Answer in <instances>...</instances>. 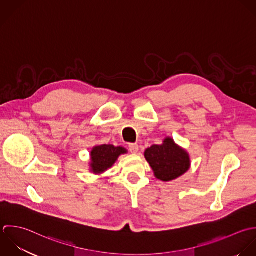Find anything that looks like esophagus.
Wrapping results in <instances>:
<instances>
[{
  "instance_id": "34e87169",
  "label": "esophagus",
  "mask_w": 256,
  "mask_h": 256,
  "mask_svg": "<svg viewBox=\"0 0 256 256\" xmlns=\"http://www.w3.org/2000/svg\"><path fill=\"white\" fill-rule=\"evenodd\" d=\"M128 148H130V152H132V154H136V152H138V144H128Z\"/></svg>"
}]
</instances>
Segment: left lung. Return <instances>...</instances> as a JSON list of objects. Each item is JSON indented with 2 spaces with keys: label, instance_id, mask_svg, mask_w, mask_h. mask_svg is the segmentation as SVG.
<instances>
[{
  "label": "left lung",
  "instance_id": "obj_1",
  "mask_svg": "<svg viewBox=\"0 0 256 256\" xmlns=\"http://www.w3.org/2000/svg\"><path fill=\"white\" fill-rule=\"evenodd\" d=\"M144 158L154 176L162 182L176 180L190 168L188 152L170 136H166L162 144H154L146 148Z\"/></svg>",
  "mask_w": 256,
  "mask_h": 256
}]
</instances>
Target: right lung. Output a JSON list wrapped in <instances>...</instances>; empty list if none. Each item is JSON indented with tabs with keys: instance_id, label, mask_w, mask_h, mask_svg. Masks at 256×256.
<instances>
[{
	"instance_id": "right-lung-1",
	"label": "right lung",
	"mask_w": 256,
	"mask_h": 256,
	"mask_svg": "<svg viewBox=\"0 0 256 256\" xmlns=\"http://www.w3.org/2000/svg\"><path fill=\"white\" fill-rule=\"evenodd\" d=\"M128 154L124 146H114L112 144L94 146L90 152V172L94 174H102L112 168L118 158Z\"/></svg>"
}]
</instances>
